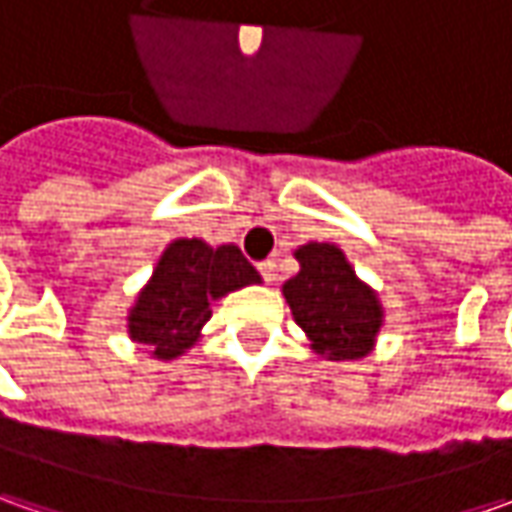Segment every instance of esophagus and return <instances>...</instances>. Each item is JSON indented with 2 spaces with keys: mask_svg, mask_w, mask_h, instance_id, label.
Here are the masks:
<instances>
[{
  "mask_svg": "<svg viewBox=\"0 0 512 512\" xmlns=\"http://www.w3.org/2000/svg\"><path fill=\"white\" fill-rule=\"evenodd\" d=\"M259 273H262V279H265V282H276V262H273V259L259 262Z\"/></svg>",
  "mask_w": 512,
  "mask_h": 512,
  "instance_id": "34e87169",
  "label": "esophagus"
}]
</instances>
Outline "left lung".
I'll use <instances>...</instances> for the list:
<instances>
[{
    "mask_svg": "<svg viewBox=\"0 0 512 512\" xmlns=\"http://www.w3.org/2000/svg\"><path fill=\"white\" fill-rule=\"evenodd\" d=\"M296 259L302 270L282 290L313 350L327 359L367 356L382 327L376 293L356 279L339 247L310 242L296 250Z\"/></svg>",
    "mask_w": 512,
    "mask_h": 512,
    "instance_id": "8db88e82",
    "label": "left lung"
}]
</instances>
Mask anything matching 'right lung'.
Masks as SVG:
<instances>
[{
  "label": "right lung",
  "mask_w": 512,
  "mask_h": 512,
  "mask_svg": "<svg viewBox=\"0 0 512 512\" xmlns=\"http://www.w3.org/2000/svg\"><path fill=\"white\" fill-rule=\"evenodd\" d=\"M256 282L259 273L239 247L213 250L199 239H179L162 253L150 285L130 310V336L148 344L153 356L176 359L199 339L219 296Z\"/></svg>",
  "instance_id": "add662e5"
}]
</instances>
